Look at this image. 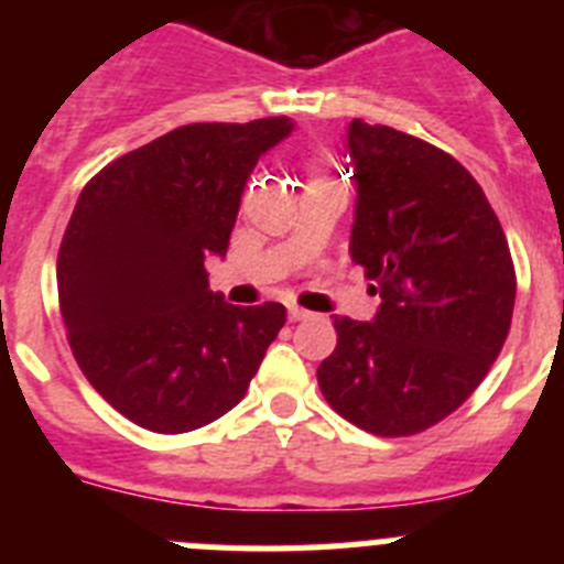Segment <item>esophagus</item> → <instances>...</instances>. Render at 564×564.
<instances>
[{"label": "esophagus", "instance_id": "obj_1", "mask_svg": "<svg viewBox=\"0 0 564 564\" xmlns=\"http://www.w3.org/2000/svg\"><path fill=\"white\" fill-rule=\"evenodd\" d=\"M288 316H291V322H305V318H311L313 313H311V311H305V307L291 305V307H288Z\"/></svg>", "mask_w": 564, "mask_h": 564}]
</instances>
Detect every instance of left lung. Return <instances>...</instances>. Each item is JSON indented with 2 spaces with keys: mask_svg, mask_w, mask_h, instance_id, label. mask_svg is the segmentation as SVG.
Instances as JSON below:
<instances>
[{
  "mask_svg": "<svg viewBox=\"0 0 564 564\" xmlns=\"http://www.w3.org/2000/svg\"><path fill=\"white\" fill-rule=\"evenodd\" d=\"M350 257L381 296L372 322L333 316L322 395L378 437L417 435L480 387L506 344L517 273L480 183L443 149L361 118Z\"/></svg>",
  "mask_w": 564,
  "mask_h": 564,
  "instance_id": "obj_1",
  "label": "left lung"
}]
</instances>
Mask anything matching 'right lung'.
<instances>
[{
	"label": "right lung",
	"mask_w": 564,
	"mask_h": 564,
	"mask_svg": "<svg viewBox=\"0 0 564 564\" xmlns=\"http://www.w3.org/2000/svg\"><path fill=\"white\" fill-rule=\"evenodd\" d=\"M291 118L188 123L104 166L58 248V305L78 367L115 410L158 435L234 410L285 325V305H228L206 257L228 251L259 154Z\"/></svg>",
	"instance_id": "add662e5"
}]
</instances>
